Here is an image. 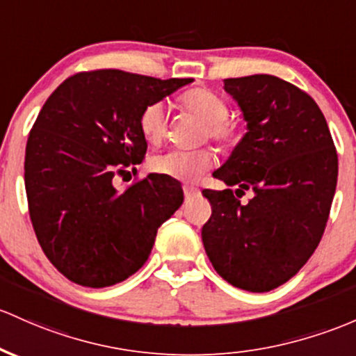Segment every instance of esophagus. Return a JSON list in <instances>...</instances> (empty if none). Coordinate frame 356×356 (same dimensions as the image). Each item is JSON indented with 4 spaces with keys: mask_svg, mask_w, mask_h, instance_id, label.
I'll list each match as a JSON object with an SVG mask.
<instances>
[{
    "mask_svg": "<svg viewBox=\"0 0 356 356\" xmlns=\"http://www.w3.org/2000/svg\"><path fill=\"white\" fill-rule=\"evenodd\" d=\"M199 189H196V187H191V186H184V196L186 199H194L199 196Z\"/></svg>",
    "mask_w": 356,
    "mask_h": 356,
    "instance_id": "obj_1",
    "label": "esophagus"
}]
</instances>
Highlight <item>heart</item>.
<instances>
[{"label":"heart","mask_w":356,"mask_h":356,"mask_svg":"<svg viewBox=\"0 0 356 356\" xmlns=\"http://www.w3.org/2000/svg\"><path fill=\"white\" fill-rule=\"evenodd\" d=\"M182 106L208 124L209 138L222 145L235 143L240 138V128L228 121V104L220 95L206 88H194L182 96ZM140 131L150 145H159L167 134V106L162 101H154L143 108L140 115ZM214 155L209 150H170L155 155L150 169L167 177L184 182H194L204 172L213 169Z\"/></svg>","instance_id":"1"}]
</instances>
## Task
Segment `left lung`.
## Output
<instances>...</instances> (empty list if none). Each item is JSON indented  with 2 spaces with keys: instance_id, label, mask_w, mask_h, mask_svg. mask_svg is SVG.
Returning a JSON list of instances; mask_svg holds the SVG:
<instances>
[{
  "instance_id": "1",
  "label": "left lung",
  "mask_w": 356,
  "mask_h": 356,
  "mask_svg": "<svg viewBox=\"0 0 356 356\" xmlns=\"http://www.w3.org/2000/svg\"><path fill=\"white\" fill-rule=\"evenodd\" d=\"M247 134L214 177L236 191H202V245L214 270L243 291L286 284L321 241L338 181V155L309 95L268 74L225 79ZM252 188L247 205L237 198ZM238 197L236 198V196Z\"/></svg>"
}]
</instances>
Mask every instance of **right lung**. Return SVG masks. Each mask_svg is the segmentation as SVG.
Listing matches in <instances>:
<instances>
[{
	"label": "right lung",
	"mask_w": 356,
	"mask_h": 356,
	"mask_svg": "<svg viewBox=\"0 0 356 356\" xmlns=\"http://www.w3.org/2000/svg\"><path fill=\"white\" fill-rule=\"evenodd\" d=\"M191 83L103 69L69 77L45 101L26 142L25 189L38 243L69 280L123 282L181 208L175 179L150 174L120 191L115 175L145 157L143 108Z\"/></svg>",
	"instance_id": "obj_1"
}]
</instances>
